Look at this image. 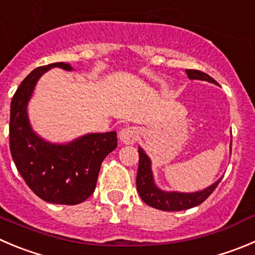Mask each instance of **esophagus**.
<instances>
[{"label": "esophagus", "mask_w": 255, "mask_h": 255, "mask_svg": "<svg viewBox=\"0 0 255 255\" xmlns=\"http://www.w3.org/2000/svg\"><path fill=\"white\" fill-rule=\"evenodd\" d=\"M139 130L137 127H126L121 129L120 139L125 144H133L138 138Z\"/></svg>", "instance_id": "esophagus-1"}]
</instances>
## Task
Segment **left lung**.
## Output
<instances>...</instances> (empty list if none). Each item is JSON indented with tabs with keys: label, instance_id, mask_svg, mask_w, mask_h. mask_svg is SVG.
<instances>
[{
	"label": "left lung",
	"instance_id": "1",
	"mask_svg": "<svg viewBox=\"0 0 255 255\" xmlns=\"http://www.w3.org/2000/svg\"><path fill=\"white\" fill-rule=\"evenodd\" d=\"M187 77L191 80H204V82L213 83L218 85V83L208 75L200 70H192L187 69ZM230 151H232V143H230ZM139 153V165L137 178H135V185H137V191L139 196L143 200L147 205L152 206L154 209L163 211H181L191 209L194 206L200 205L204 203L206 199L211 195V192L216 189L219 182L221 181V177L213 185L208 186L204 190H199L195 192H180V191H165L161 190L154 182L153 172H152V161L148 154L144 152L142 147H138Z\"/></svg>",
	"mask_w": 255,
	"mask_h": 255
}]
</instances>
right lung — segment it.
Returning a JSON list of instances; mask_svg holds the SVG:
<instances>
[{"instance_id": "obj_1", "label": "right lung", "mask_w": 255, "mask_h": 255, "mask_svg": "<svg viewBox=\"0 0 255 255\" xmlns=\"http://www.w3.org/2000/svg\"><path fill=\"white\" fill-rule=\"evenodd\" d=\"M52 68L74 70L66 63L40 66L16 90L9 111V149L17 171L40 199L77 205L94 192L102 162L117 147V133H88L68 143H52L32 129L28 102L37 80Z\"/></svg>"}]
</instances>
